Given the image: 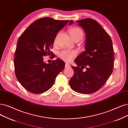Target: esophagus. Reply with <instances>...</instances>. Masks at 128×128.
<instances>
[{
	"mask_svg": "<svg viewBox=\"0 0 128 128\" xmlns=\"http://www.w3.org/2000/svg\"><path fill=\"white\" fill-rule=\"evenodd\" d=\"M70 65L69 64H68V63H66V64H65V67L66 68H70Z\"/></svg>",
	"mask_w": 128,
	"mask_h": 128,
	"instance_id": "esophagus-1",
	"label": "esophagus"
}]
</instances>
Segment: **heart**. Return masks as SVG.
Returning <instances> with one entry per match:
<instances>
[{
  "mask_svg": "<svg viewBox=\"0 0 128 128\" xmlns=\"http://www.w3.org/2000/svg\"><path fill=\"white\" fill-rule=\"evenodd\" d=\"M70 33L72 38L75 40H81L84 36V32L82 29L79 27H73L70 30ZM60 34L56 36L54 40V44H56ZM78 54L77 51L75 50H63L60 52L59 56L61 59L63 60L70 62Z\"/></svg>",
  "mask_w": 128,
  "mask_h": 128,
  "instance_id": "heart-1",
  "label": "heart"
}]
</instances>
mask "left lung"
<instances>
[{
    "instance_id": "obj_1",
    "label": "left lung",
    "mask_w": 128,
    "mask_h": 128,
    "mask_svg": "<svg viewBox=\"0 0 128 128\" xmlns=\"http://www.w3.org/2000/svg\"><path fill=\"white\" fill-rule=\"evenodd\" d=\"M86 34V50L74 62L78 66H72L73 76L70 85L74 91L91 94L100 89L109 78L114 66V52L110 35L95 20L85 18L77 21ZM73 22L70 20L69 25ZM86 68V72L82 70Z\"/></svg>"
}]
</instances>
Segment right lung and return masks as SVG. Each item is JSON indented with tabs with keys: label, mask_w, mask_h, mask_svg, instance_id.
I'll use <instances>...</instances> for the list:
<instances>
[{
	"label": "right lung",
	"mask_w": 128,
	"mask_h": 128,
	"mask_svg": "<svg viewBox=\"0 0 128 128\" xmlns=\"http://www.w3.org/2000/svg\"><path fill=\"white\" fill-rule=\"evenodd\" d=\"M69 20H58L50 17L38 19L32 23L17 41L14 58L16 76L29 92L40 94L53 86L65 63L60 58L50 64L44 63L43 57L55 55L50 50L58 32Z\"/></svg>",
	"instance_id": "1"
}]
</instances>
